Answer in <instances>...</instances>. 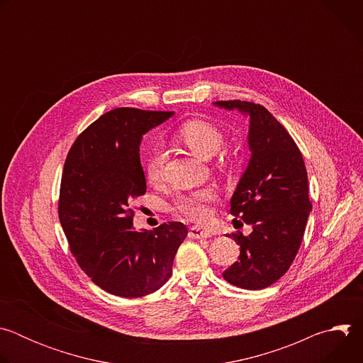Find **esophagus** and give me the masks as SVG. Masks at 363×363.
Listing matches in <instances>:
<instances>
[{"mask_svg":"<svg viewBox=\"0 0 363 363\" xmlns=\"http://www.w3.org/2000/svg\"><path fill=\"white\" fill-rule=\"evenodd\" d=\"M188 235H189V238H208V237H211V233L206 230H202L199 227H191Z\"/></svg>","mask_w":363,"mask_h":363,"instance_id":"esophagus-1","label":"esophagus"}]
</instances>
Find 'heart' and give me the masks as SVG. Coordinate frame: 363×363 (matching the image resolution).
Here are the masks:
<instances>
[{"mask_svg":"<svg viewBox=\"0 0 363 363\" xmlns=\"http://www.w3.org/2000/svg\"><path fill=\"white\" fill-rule=\"evenodd\" d=\"M175 138L198 158L210 160L223 147L224 135L217 125L205 119H189L184 122ZM164 172V155L161 150H153L145 162V175L150 184L161 181ZM214 199L211 189H199L191 194L179 195L175 201V211L181 216L203 223L210 217L208 203Z\"/></svg>","mask_w":363,"mask_h":363,"instance_id":"1","label":"heart"}]
</instances>
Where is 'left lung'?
Masks as SVG:
<instances>
[{
	"label": "left lung",
	"mask_w": 363,
	"mask_h": 363,
	"mask_svg": "<svg viewBox=\"0 0 363 363\" xmlns=\"http://www.w3.org/2000/svg\"><path fill=\"white\" fill-rule=\"evenodd\" d=\"M216 106L250 116L251 158L230 201V213L252 227L230 237L240 245L238 262L223 277L241 289L262 290L291 266L312 211L301 152L277 119L262 105L221 100Z\"/></svg>",
	"instance_id": "8db88e82"
}]
</instances>
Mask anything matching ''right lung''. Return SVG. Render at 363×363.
<instances>
[{"label": "right lung", "instance_id": "right-lung-1", "mask_svg": "<svg viewBox=\"0 0 363 363\" xmlns=\"http://www.w3.org/2000/svg\"><path fill=\"white\" fill-rule=\"evenodd\" d=\"M174 112L118 108L101 115L72 145L65 162L59 218L80 269L121 297H143L172 274L188 234L178 221L133 228L132 201L146 192L139 145Z\"/></svg>", "mask_w": 363, "mask_h": 363}]
</instances>
